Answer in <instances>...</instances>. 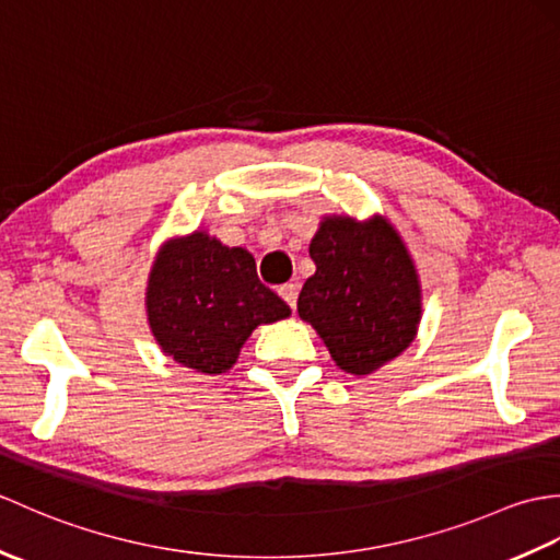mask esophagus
I'll return each instance as SVG.
<instances>
[{
  "label": "esophagus",
  "instance_id": "1",
  "mask_svg": "<svg viewBox=\"0 0 560 560\" xmlns=\"http://www.w3.org/2000/svg\"><path fill=\"white\" fill-rule=\"evenodd\" d=\"M279 295L287 301L291 307H295V301H299V287L295 283H281Z\"/></svg>",
  "mask_w": 560,
  "mask_h": 560
}]
</instances>
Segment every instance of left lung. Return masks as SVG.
Instances as JSON below:
<instances>
[{"label":"left lung","mask_w":560,"mask_h":560,"mask_svg":"<svg viewBox=\"0 0 560 560\" xmlns=\"http://www.w3.org/2000/svg\"><path fill=\"white\" fill-rule=\"evenodd\" d=\"M311 257L299 315L341 371L371 375L411 347L423 317L421 279L389 219L325 217Z\"/></svg>","instance_id":"left-lung-1"}]
</instances>
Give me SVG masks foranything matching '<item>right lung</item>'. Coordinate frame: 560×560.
I'll return each mask as SVG.
<instances>
[{"label": "right lung", "instance_id": "1", "mask_svg": "<svg viewBox=\"0 0 560 560\" xmlns=\"http://www.w3.org/2000/svg\"><path fill=\"white\" fill-rule=\"evenodd\" d=\"M144 305L161 351L205 375L231 371L259 325L291 315V307L257 279L255 257L207 231L171 237L159 247Z\"/></svg>", "mask_w": 560, "mask_h": 560}]
</instances>
